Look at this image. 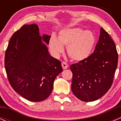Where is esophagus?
Here are the masks:
<instances>
[{
  "label": "esophagus",
  "instance_id": "34e87169",
  "mask_svg": "<svg viewBox=\"0 0 121 121\" xmlns=\"http://www.w3.org/2000/svg\"><path fill=\"white\" fill-rule=\"evenodd\" d=\"M62 66L63 69H67L68 67V65L65 62H62Z\"/></svg>",
  "mask_w": 121,
  "mask_h": 121
}]
</instances>
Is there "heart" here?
Returning a JSON list of instances; mask_svg holds the SVG:
<instances>
[{"label":"heart","instance_id":"b5f03b06","mask_svg":"<svg viewBox=\"0 0 121 121\" xmlns=\"http://www.w3.org/2000/svg\"><path fill=\"white\" fill-rule=\"evenodd\" d=\"M96 43L92 32L81 28L65 29L60 31L58 39L52 36L49 41L50 50L56 56L63 53V46L67 47L68 56L74 60L80 61L90 55Z\"/></svg>","mask_w":121,"mask_h":121}]
</instances>
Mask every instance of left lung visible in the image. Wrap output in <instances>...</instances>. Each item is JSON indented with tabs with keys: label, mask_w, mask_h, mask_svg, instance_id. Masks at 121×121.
Listing matches in <instances>:
<instances>
[{
	"label": "left lung",
	"mask_w": 121,
	"mask_h": 121,
	"mask_svg": "<svg viewBox=\"0 0 121 121\" xmlns=\"http://www.w3.org/2000/svg\"><path fill=\"white\" fill-rule=\"evenodd\" d=\"M117 62L116 45L101 27L93 53L85 59L70 65L74 95L84 102H91L103 96L113 84Z\"/></svg>",
	"instance_id": "1"
}]
</instances>
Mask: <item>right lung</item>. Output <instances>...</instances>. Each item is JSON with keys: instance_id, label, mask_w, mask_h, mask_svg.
Returning a JSON list of instances; mask_svg holds the SVG:
<instances>
[{"instance_id": "1", "label": "right lung", "mask_w": 121, "mask_h": 121, "mask_svg": "<svg viewBox=\"0 0 121 121\" xmlns=\"http://www.w3.org/2000/svg\"><path fill=\"white\" fill-rule=\"evenodd\" d=\"M35 23L23 25L11 37L5 56V68L11 86L21 96L33 102L46 99L56 78L62 71L60 60L50 55Z\"/></svg>"}]
</instances>
